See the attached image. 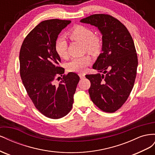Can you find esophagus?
<instances>
[{"label": "esophagus", "mask_w": 155, "mask_h": 155, "mask_svg": "<svg viewBox=\"0 0 155 155\" xmlns=\"http://www.w3.org/2000/svg\"><path fill=\"white\" fill-rule=\"evenodd\" d=\"M79 78H80L81 79H84V78H85V74H83V73H79Z\"/></svg>", "instance_id": "esophagus-1"}]
</instances>
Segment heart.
<instances>
[{
    "instance_id": "b5f03b06",
    "label": "heart",
    "mask_w": 155,
    "mask_h": 155,
    "mask_svg": "<svg viewBox=\"0 0 155 155\" xmlns=\"http://www.w3.org/2000/svg\"><path fill=\"white\" fill-rule=\"evenodd\" d=\"M69 38L73 41H80L85 45V50L90 53H96L101 48L100 37L94 34V32L85 26L77 25L68 32ZM55 50L60 58H68V43L64 37H58L55 41ZM90 55H85L82 57L73 58L67 64V69L70 72H81L87 69L91 63Z\"/></svg>"
}]
</instances>
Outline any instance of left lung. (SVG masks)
Segmentation results:
<instances>
[{
  "label": "left lung",
  "mask_w": 155,
  "mask_h": 155,
  "mask_svg": "<svg viewBox=\"0 0 155 155\" xmlns=\"http://www.w3.org/2000/svg\"><path fill=\"white\" fill-rule=\"evenodd\" d=\"M80 22L97 27L102 34V52L92 68L105 75H86L91 81L89 95L102 111L114 112L127 100L137 76L133 39L125 25L108 14H94Z\"/></svg>",
  "instance_id": "1"
}]
</instances>
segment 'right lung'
Segmentation results:
<instances>
[{
	"label": "right lung",
	"instance_id": "1",
	"mask_svg": "<svg viewBox=\"0 0 155 155\" xmlns=\"http://www.w3.org/2000/svg\"><path fill=\"white\" fill-rule=\"evenodd\" d=\"M70 22L60 19L42 21L27 35L20 50L23 85L36 109L51 119L63 118L71 110L79 81L76 73L64 74L55 50L58 35ZM59 76L62 78L55 85L54 80Z\"/></svg>",
	"mask_w": 155,
	"mask_h": 155
}]
</instances>
